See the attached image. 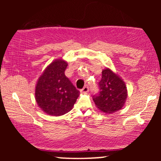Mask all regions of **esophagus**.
<instances>
[{
	"label": "esophagus",
	"instance_id": "1",
	"mask_svg": "<svg viewBox=\"0 0 161 161\" xmlns=\"http://www.w3.org/2000/svg\"><path fill=\"white\" fill-rule=\"evenodd\" d=\"M88 91H89V88H88V86H85L84 88H82V90H81V92H82V93H87Z\"/></svg>",
	"mask_w": 161,
	"mask_h": 161
}]
</instances>
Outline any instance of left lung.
Masks as SVG:
<instances>
[{"label":"left lung","mask_w":161,"mask_h":161,"mask_svg":"<svg viewBox=\"0 0 161 161\" xmlns=\"http://www.w3.org/2000/svg\"><path fill=\"white\" fill-rule=\"evenodd\" d=\"M98 85L100 92L93 96V101L100 111L112 114L121 110L128 96L123 79L110 68H106L102 70V78Z\"/></svg>","instance_id":"1"}]
</instances>
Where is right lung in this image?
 I'll return each mask as SVG.
<instances>
[{"label":"right lung","instance_id":"right-lung-1","mask_svg":"<svg viewBox=\"0 0 161 161\" xmlns=\"http://www.w3.org/2000/svg\"><path fill=\"white\" fill-rule=\"evenodd\" d=\"M68 64L56 59L44 70L37 81L35 97L38 107L45 114L62 116L73 109L79 91L65 75Z\"/></svg>","mask_w":161,"mask_h":161}]
</instances>
